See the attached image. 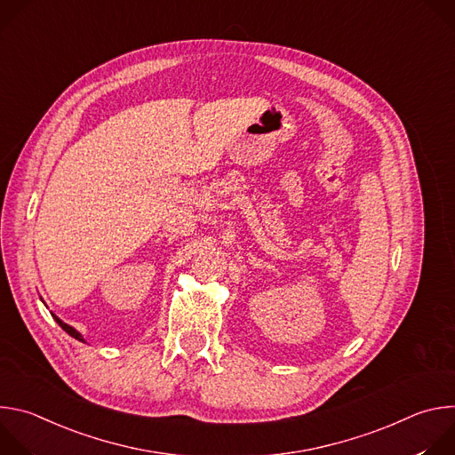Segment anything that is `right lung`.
I'll return each instance as SVG.
<instances>
[{"label": "right lung", "instance_id": "1", "mask_svg": "<svg viewBox=\"0 0 455 455\" xmlns=\"http://www.w3.org/2000/svg\"><path fill=\"white\" fill-rule=\"evenodd\" d=\"M52 316H53V318H55V322H57V323H59V326H60V328H62V330H64V331H67V333H68V335H70V337H74V339H77V340H81V342H84V339H83V335H81V333H79V331H77V330H74V328H72V326H68V323H67V322H62V320H60V318H59V316H55V315H53V313H52Z\"/></svg>", "mask_w": 455, "mask_h": 455}]
</instances>
